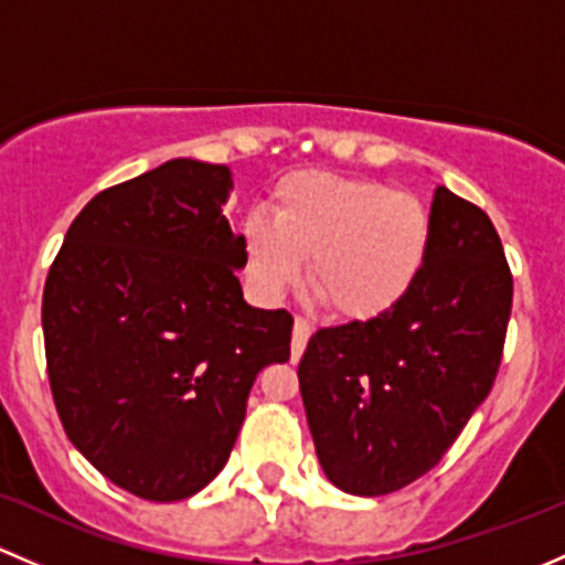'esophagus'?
<instances>
[{"mask_svg":"<svg viewBox=\"0 0 565 565\" xmlns=\"http://www.w3.org/2000/svg\"><path fill=\"white\" fill-rule=\"evenodd\" d=\"M310 334H312V326L307 323L305 318H296V321H294V342H290V351H294V362L301 356V353H305Z\"/></svg>","mask_w":565,"mask_h":565,"instance_id":"1","label":"esophagus"}]
</instances>
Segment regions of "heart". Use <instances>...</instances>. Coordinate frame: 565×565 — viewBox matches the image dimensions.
<instances>
[{"label":"heart","mask_w":565,"mask_h":565,"mask_svg":"<svg viewBox=\"0 0 565 565\" xmlns=\"http://www.w3.org/2000/svg\"><path fill=\"white\" fill-rule=\"evenodd\" d=\"M433 244L427 203L372 179L299 171L280 179L269 217L242 225L244 269L255 294L277 301L301 280L348 321L392 312L422 277Z\"/></svg>","instance_id":"heart-1"}]
</instances>
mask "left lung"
I'll return each mask as SVG.
<instances>
[{"mask_svg": "<svg viewBox=\"0 0 565 565\" xmlns=\"http://www.w3.org/2000/svg\"><path fill=\"white\" fill-rule=\"evenodd\" d=\"M422 277L392 312L310 337L299 362L316 455L348 495L397 492L433 470L490 394L511 316L495 225L438 188Z\"/></svg>", "mask_w": 565, "mask_h": 565, "instance_id": "1", "label": "left lung"}]
</instances>
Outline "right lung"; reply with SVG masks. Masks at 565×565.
I'll return each instance as SVG.
<instances>
[{
	"instance_id": "1",
	"label": "right lung",
	"mask_w": 565,
	"mask_h": 565,
	"mask_svg": "<svg viewBox=\"0 0 565 565\" xmlns=\"http://www.w3.org/2000/svg\"><path fill=\"white\" fill-rule=\"evenodd\" d=\"M228 166L177 157L103 190L43 290L62 427L106 479L171 503L228 462L255 375L288 362L294 318L247 305Z\"/></svg>"
}]
</instances>
